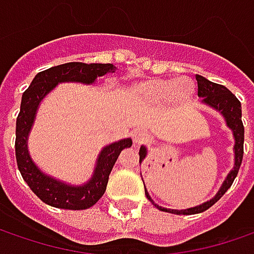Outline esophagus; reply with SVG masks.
Listing matches in <instances>:
<instances>
[{"label":"esophagus","mask_w":254,"mask_h":254,"mask_svg":"<svg viewBox=\"0 0 254 254\" xmlns=\"http://www.w3.org/2000/svg\"><path fill=\"white\" fill-rule=\"evenodd\" d=\"M132 138H133V142L136 143V145H142V143H145L146 140H148V135L145 133V130H135L133 132V135H132Z\"/></svg>","instance_id":"1"}]
</instances>
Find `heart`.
I'll list each match as a JSON object with an SVG mask.
<instances>
[{
    "label": "heart",
    "instance_id": "b5f03b06",
    "mask_svg": "<svg viewBox=\"0 0 254 254\" xmlns=\"http://www.w3.org/2000/svg\"><path fill=\"white\" fill-rule=\"evenodd\" d=\"M132 92L135 98H139L146 102L156 104L171 99V102L175 106H186L193 101L196 88L194 83L188 78H181V79L153 78L135 85Z\"/></svg>",
    "mask_w": 254,
    "mask_h": 254
}]
</instances>
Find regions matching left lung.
I'll use <instances>...</instances> for the list:
<instances>
[{
    "mask_svg": "<svg viewBox=\"0 0 254 254\" xmlns=\"http://www.w3.org/2000/svg\"><path fill=\"white\" fill-rule=\"evenodd\" d=\"M196 81H197V95L200 98H203L204 104H207L209 106L217 109L222 115L225 116L226 119L227 127L233 130V136H235V168L233 171L227 175L226 181L223 182L220 190L217 192L215 197L206 203L200 204V206H196L192 209H186V210H171V209H165V207H160L158 204H155V202L150 199V196L148 192L145 190V194L152 203L155 204L159 210L163 212H169V213H176V215H192V213H202L204 210H207L209 207H212L213 204L227 192V189L232 186V183L235 181V178L239 173L240 169V165H242V159H243V142H245V127H243V122H242V105H240V101L237 99L235 95L232 94L226 86L220 85V83H215L207 81L206 78L200 76V75H196ZM146 156V149L140 148L139 150V162L145 159Z\"/></svg>",
    "mask_w": 254,
    "mask_h": 254,
    "instance_id": "obj_1",
    "label": "left lung"
}]
</instances>
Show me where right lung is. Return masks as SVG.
<instances>
[{
    "mask_svg": "<svg viewBox=\"0 0 254 254\" xmlns=\"http://www.w3.org/2000/svg\"><path fill=\"white\" fill-rule=\"evenodd\" d=\"M115 69L116 68L112 64H82V62L62 64L37 73L27 91L22 94L21 109L18 114L17 129H15V158L22 179L44 203L60 209H68V210H83L94 206L105 193L109 175L119 153L124 149L130 148L132 140L124 139L106 146L99 155L92 179L86 185L83 186L64 185L50 176H45L34 165V162L28 155V133L32 127L41 99L51 89H54L57 83H92L98 76H102L108 72H115Z\"/></svg>",
    "mask_w": 254,
    "mask_h": 254,
    "instance_id": "obj_1",
    "label": "right lung"
}]
</instances>
